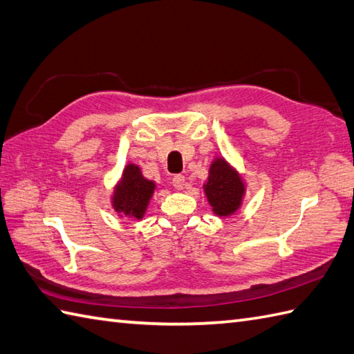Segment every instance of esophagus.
Wrapping results in <instances>:
<instances>
[{"mask_svg":"<svg viewBox=\"0 0 354 354\" xmlns=\"http://www.w3.org/2000/svg\"><path fill=\"white\" fill-rule=\"evenodd\" d=\"M172 186H174L176 189L182 191L183 187H185V176H182V174H177V176L172 177Z\"/></svg>","mask_w":354,"mask_h":354,"instance_id":"1","label":"esophagus"}]
</instances>
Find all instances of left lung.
<instances>
[{"instance_id":"obj_1","label":"left lung","mask_w":354,"mask_h":354,"mask_svg":"<svg viewBox=\"0 0 354 354\" xmlns=\"http://www.w3.org/2000/svg\"><path fill=\"white\" fill-rule=\"evenodd\" d=\"M203 191L212 212L220 218H227L240 211L246 196V182L225 157L215 156Z\"/></svg>"}]
</instances>
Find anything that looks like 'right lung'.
<instances>
[{
  "mask_svg": "<svg viewBox=\"0 0 354 354\" xmlns=\"http://www.w3.org/2000/svg\"><path fill=\"white\" fill-rule=\"evenodd\" d=\"M156 182L143 177L136 163H127L111 194V207L120 218L142 220L154 196Z\"/></svg>",
  "mask_w": 354,
  "mask_h": 354,
  "instance_id": "obj_1",
  "label": "right lung"
}]
</instances>
